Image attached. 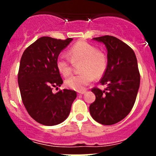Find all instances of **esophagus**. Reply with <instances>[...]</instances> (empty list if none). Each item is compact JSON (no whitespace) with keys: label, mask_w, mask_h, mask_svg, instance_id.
Returning a JSON list of instances; mask_svg holds the SVG:
<instances>
[{"label":"esophagus","mask_w":156,"mask_h":156,"mask_svg":"<svg viewBox=\"0 0 156 156\" xmlns=\"http://www.w3.org/2000/svg\"><path fill=\"white\" fill-rule=\"evenodd\" d=\"M85 92H86V90H81V91H78V94H80V95H81V94H85Z\"/></svg>","instance_id":"obj_1"}]
</instances>
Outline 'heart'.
<instances>
[{
	"mask_svg": "<svg viewBox=\"0 0 156 156\" xmlns=\"http://www.w3.org/2000/svg\"><path fill=\"white\" fill-rule=\"evenodd\" d=\"M69 55L73 63L81 62V74L67 78L65 85L69 89L81 91L94 81V78H100L104 75L108 66L107 56L103 52L99 51L96 47L84 41H80L72 46ZM56 68L64 77L72 73L70 61L66 56L59 55L56 59Z\"/></svg>",
	"mask_w": 156,
	"mask_h": 156,
	"instance_id": "obj_1",
	"label": "heart"
}]
</instances>
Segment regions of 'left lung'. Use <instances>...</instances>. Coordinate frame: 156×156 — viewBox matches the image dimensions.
<instances>
[{
  "label": "left lung",
  "mask_w": 156,
  "mask_h": 156,
  "mask_svg": "<svg viewBox=\"0 0 156 156\" xmlns=\"http://www.w3.org/2000/svg\"><path fill=\"white\" fill-rule=\"evenodd\" d=\"M107 49L108 66L100 84L104 90L93 88L96 100L90 106V113L98 123L111 125L130 113L136 101L140 82L137 60L128 45L113 36L94 37Z\"/></svg>",
  "instance_id": "1"
}]
</instances>
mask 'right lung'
Listing matches in <instances>:
<instances>
[{"mask_svg":"<svg viewBox=\"0 0 156 156\" xmlns=\"http://www.w3.org/2000/svg\"><path fill=\"white\" fill-rule=\"evenodd\" d=\"M72 40L41 37L28 47L21 57L18 84L22 100L29 115L41 125L53 126L64 122L77 97L72 90L52 92L63 83L56 59Z\"/></svg>","mask_w":156,"mask_h":156,"instance_id":"1","label":"right lung"}]
</instances>
